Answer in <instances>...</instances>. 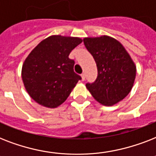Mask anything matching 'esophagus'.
Instances as JSON below:
<instances>
[{"mask_svg": "<svg viewBox=\"0 0 156 156\" xmlns=\"http://www.w3.org/2000/svg\"><path fill=\"white\" fill-rule=\"evenodd\" d=\"M81 77H82V80L83 81L85 80V73H82V74H81Z\"/></svg>", "mask_w": 156, "mask_h": 156, "instance_id": "34e87169", "label": "esophagus"}]
</instances>
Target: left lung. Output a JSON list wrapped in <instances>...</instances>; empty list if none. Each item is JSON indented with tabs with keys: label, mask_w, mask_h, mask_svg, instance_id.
<instances>
[{
	"label": "left lung",
	"mask_w": 156,
	"mask_h": 156,
	"mask_svg": "<svg viewBox=\"0 0 156 156\" xmlns=\"http://www.w3.org/2000/svg\"><path fill=\"white\" fill-rule=\"evenodd\" d=\"M83 43L95 59L98 75L86 87L100 104L111 106L121 101L133 87L136 67L121 43L109 36L85 38Z\"/></svg>",
	"instance_id": "1"
}]
</instances>
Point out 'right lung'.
Instances as JSON below:
<instances>
[{"label": "right lung", "instance_id": "right-lung-1", "mask_svg": "<svg viewBox=\"0 0 156 156\" xmlns=\"http://www.w3.org/2000/svg\"><path fill=\"white\" fill-rule=\"evenodd\" d=\"M83 40L77 37L52 35L40 42L23 66L22 78L30 96L38 104L56 108L66 101L80 75L73 71L71 51Z\"/></svg>", "mask_w": 156, "mask_h": 156}]
</instances>
